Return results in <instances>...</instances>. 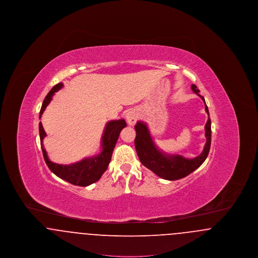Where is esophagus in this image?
<instances>
[{
  "label": "esophagus",
  "instance_id": "34e87169",
  "mask_svg": "<svg viewBox=\"0 0 258 258\" xmlns=\"http://www.w3.org/2000/svg\"><path fill=\"white\" fill-rule=\"evenodd\" d=\"M125 119L127 121V123L131 125H134L138 120V113L135 109H131L127 111L125 114Z\"/></svg>",
  "mask_w": 258,
  "mask_h": 258
}]
</instances>
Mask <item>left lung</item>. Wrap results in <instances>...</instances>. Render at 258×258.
I'll use <instances>...</instances> for the list:
<instances>
[{
  "label": "left lung",
  "mask_w": 258,
  "mask_h": 258,
  "mask_svg": "<svg viewBox=\"0 0 258 258\" xmlns=\"http://www.w3.org/2000/svg\"><path fill=\"white\" fill-rule=\"evenodd\" d=\"M191 90L198 95L205 103V110L209 116V110L205 99L200 96L199 90L196 85H191ZM136 131L135 144L137 156L141 163L158 175L160 178L175 181L182 179L197 169L208 157L211 147V119L210 117L205 124L206 144L203 152L195 159H185L180 155H169L161 152L156 146L155 142L148 130V126L143 122H137L135 126Z\"/></svg>",
  "instance_id": "1"
}]
</instances>
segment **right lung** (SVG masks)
<instances>
[{"label":"right lung","instance_id":"1","mask_svg":"<svg viewBox=\"0 0 258 258\" xmlns=\"http://www.w3.org/2000/svg\"><path fill=\"white\" fill-rule=\"evenodd\" d=\"M61 87H62V83H58L57 85L53 87L49 93L47 94L39 111V119L41 118V115L43 114L46 106L49 104L53 95L57 91H59ZM125 126H126V123L123 119L108 122L105 125L102 138H101L102 150L98 155L91 158H86L73 164L63 165V164L54 163L48 159L47 153L43 147V143H42L43 138L46 136V134L44 132L42 123L39 122L38 130H39L40 145H41L43 158L50 170L62 180L71 184L80 185V186H87V185L94 184L98 181L101 175L106 171L108 164L110 162L113 150L117 143L120 133Z\"/></svg>","mask_w":258,"mask_h":258}]
</instances>
